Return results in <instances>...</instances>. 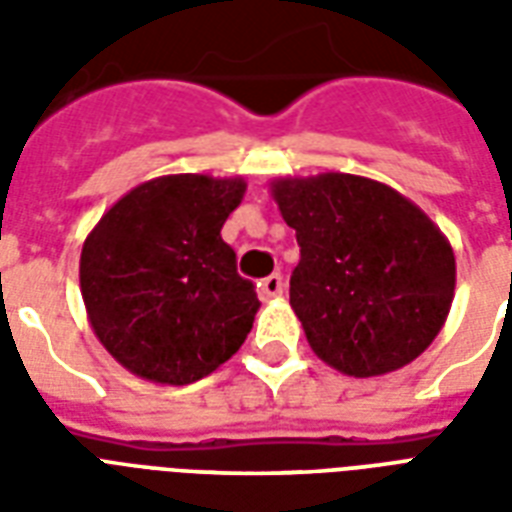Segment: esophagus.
I'll return each instance as SVG.
<instances>
[{"instance_id": "34e87169", "label": "esophagus", "mask_w": 512, "mask_h": 512, "mask_svg": "<svg viewBox=\"0 0 512 512\" xmlns=\"http://www.w3.org/2000/svg\"><path fill=\"white\" fill-rule=\"evenodd\" d=\"M260 292H263L265 300H273V297H279L284 292V279H281L279 273H271V276H265L260 281Z\"/></svg>"}]
</instances>
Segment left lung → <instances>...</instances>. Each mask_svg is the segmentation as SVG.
Segmentation results:
<instances>
[{
	"instance_id": "8db88e82",
	"label": "left lung",
	"mask_w": 512,
	"mask_h": 512,
	"mask_svg": "<svg viewBox=\"0 0 512 512\" xmlns=\"http://www.w3.org/2000/svg\"><path fill=\"white\" fill-rule=\"evenodd\" d=\"M271 196L300 244L289 305L313 353L348 377L412 364L452 311L457 263L441 228L396 188L348 172L276 177Z\"/></svg>"
}]
</instances>
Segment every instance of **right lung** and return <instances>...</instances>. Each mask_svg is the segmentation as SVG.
I'll use <instances>...</instances> for the list:
<instances>
[{"instance_id":"1","label":"right lung","mask_w":512,"mask_h":512,"mask_svg":"<svg viewBox=\"0 0 512 512\" xmlns=\"http://www.w3.org/2000/svg\"><path fill=\"white\" fill-rule=\"evenodd\" d=\"M244 177L162 175L127 191L87 233V321L119 364L159 385L212 374L247 340L260 300L220 228Z\"/></svg>"}]
</instances>
